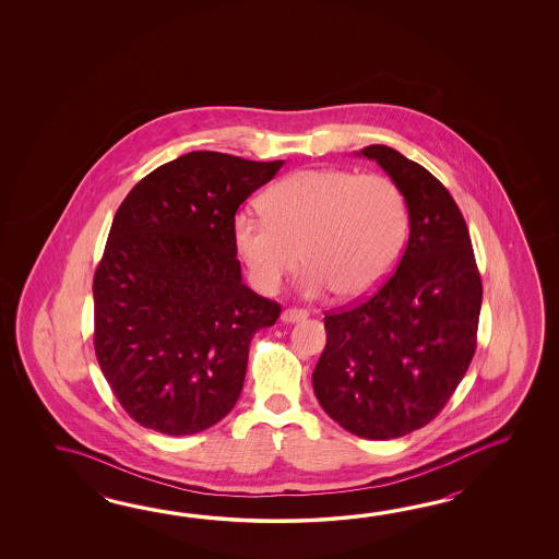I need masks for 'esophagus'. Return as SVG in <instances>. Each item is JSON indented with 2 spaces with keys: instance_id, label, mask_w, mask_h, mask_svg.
<instances>
[{
  "instance_id": "1",
  "label": "esophagus",
  "mask_w": 559,
  "mask_h": 559,
  "mask_svg": "<svg viewBox=\"0 0 559 559\" xmlns=\"http://www.w3.org/2000/svg\"><path fill=\"white\" fill-rule=\"evenodd\" d=\"M308 311L306 309L287 308L282 313V321L285 323H297V321L306 320Z\"/></svg>"
}]
</instances>
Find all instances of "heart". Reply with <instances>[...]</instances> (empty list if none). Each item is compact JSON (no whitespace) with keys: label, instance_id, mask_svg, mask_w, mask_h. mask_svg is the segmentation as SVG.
Here are the masks:
<instances>
[{"label":"heart","instance_id":"obj_1","mask_svg":"<svg viewBox=\"0 0 559 559\" xmlns=\"http://www.w3.org/2000/svg\"><path fill=\"white\" fill-rule=\"evenodd\" d=\"M262 203L265 215L243 210L231 224L234 250L262 294H274L304 260V294L333 289L359 299L380 287L404 250L407 203L385 176L304 169L275 183Z\"/></svg>","mask_w":559,"mask_h":559}]
</instances>
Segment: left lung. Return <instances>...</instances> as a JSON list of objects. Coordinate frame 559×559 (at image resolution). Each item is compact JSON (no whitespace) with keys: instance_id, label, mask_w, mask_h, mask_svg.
I'll return each instance as SVG.
<instances>
[{"instance_id":"left-lung-1","label":"left lung","mask_w":559,"mask_h":559,"mask_svg":"<svg viewBox=\"0 0 559 559\" xmlns=\"http://www.w3.org/2000/svg\"><path fill=\"white\" fill-rule=\"evenodd\" d=\"M373 159L404 193L409 239L392 277L352 309L323 318L328 344L313 369L323 412L366 440L428 426L475 354L481 280L464 215L426 167L388 145Z\"/></svg>"}]
</instances>
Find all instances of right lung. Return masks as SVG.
<instances>
[{
  "label": "right lung",
  "mask_w": 559,
  "mask_h": 559,
  "mask_svg": "<svg viewBox=\"0 0 559 559\" xmlns=\"http://www.w3.org/2000/svg\"><path fill=\"white\" fill-rule=\"evenodd\" d=\"M282 166L191 152L119 205L94 275L95 356L143 428L191 436L238 402L251 337L282 308L241 282L231 224Z\"/></svg>",
  "instance_id": "add662e5"
}]
</instances>
